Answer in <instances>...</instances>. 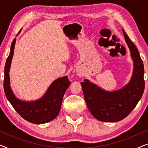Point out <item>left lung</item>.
<instances>
[{
  "mask_svg": "<svg viewBox=\"0 0 148 148\" xmlns=\"http://www.w3.org/2000/svg\"><path fill=\"white\" fill-rule=\"evenodd\" d=\"M123 31L134 62L133 76L129 84L121 90L107 92L88 79L81 82L90 112L103 122H117L128 116L141 99L145 88L143 61L136 46Z\"/></svg>",
  "mask_w": 148,
  "mask_h": 148,
  "instance_id": "obj_1",
  "label": "left lung"
}]
</instances>
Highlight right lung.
Listing matches in <instances>:
<instances>
[{
	"instance_id": "1",
	"label": "right lung",
	"mask_w": 148,
	"mask_h": 148,
	"mask_svg": "<svg viewBox=\"0 0 148 148\" xmlns=\"http://www.w3.org/2000/svg\"><path fill=\"white\" fill-rule=\"evenodd\" d=\"M15 42V38L11 44V50L5 66L4 90L6 97L18 114L28 122L34 124H43L51 121L59 113L63 96L71 82L67 76L54 80L44 96L38 100L25 102L16 98L10 86L9 74Z\"/></svg>"
}]
</instances>
